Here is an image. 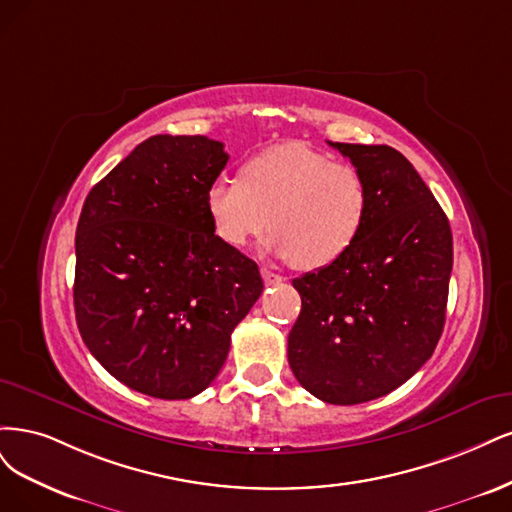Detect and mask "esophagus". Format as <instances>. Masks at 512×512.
<instances>
[{"label": "esophagus", "mask_w": 512, "mask_h": 512, "mask_svg": "<svg viewBox=\"0 0 512 512\" xmlns=\"http://www.w3.org/2000/svg\"><path fill=\"white\" fill-rule=\"evenodd\" d=\"M261 276H263V283H266V285H280V283H283V276L268 270V268H261Z\"/></svg>", "instance_id": "34e87169"}]
</instances>
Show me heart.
<instances>
[{"label": "heart", "instance_id": "heart-1", "mask_svg": "<svg viewBox=\"0 0 512 512\" xmlns=\"http://www.w3.org/2000/svg\"><path fill=\"white\" fill-rule=\"evenodd\" d=\"M219 240L242 249L272 229L266 249L312 272L336 263L364 232L370 214L366 176L302 142L270 146L206 189Z\"/></svg>", "mask_w": 512, "mask_h": 512}]
</instances>
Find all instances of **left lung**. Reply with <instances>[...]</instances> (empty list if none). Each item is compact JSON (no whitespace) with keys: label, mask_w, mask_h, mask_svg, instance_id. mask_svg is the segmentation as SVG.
Wrapping results in <instances>:
<instances>
[{"label":"left lung","mask_w":512,"mask_h":512,"mask_svg":"<svg viewBox=\"0 0 512 512\" xmlns=\"http://www.w3.org/2000/svg\"><path fill=\"white\" fill-rule=\"evenodd\" d=\"M366 176L364 232L336 263L293 280L287 357L300 385L351 406L398 389L432 357L447 315L453 236L412 163L385 144L329 142Z\"/></svg>","instance_id":"obj_1"}]
</instances>
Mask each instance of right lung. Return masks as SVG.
<instances>
[{
	"instance_id": "1",
	"label": "right lung",
	"mask_w": 512,
	"mask_h": 512,
	"mask_svg": "<svg viewBox=\"0 0 512 512\" xmlns=\"http://www.w3.org/2000/svg\"><path fill=\"white\" fill-rule=\"evenodd\" d=\"M227 159L206 136H153L91 189L80 212V336L117 381L151 398L204 391L263 291L257 263L219 240L206 212V189Z\"/></svg>"
}]
</instances>
